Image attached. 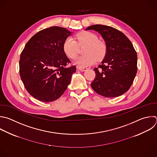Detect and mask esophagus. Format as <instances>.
I'll return each instance as SVG.
<instances>
[{
  "instance_id": "1",
  "label": "esophagus",
  "mask_w": 157,
  "mask_h": 157,
  "mask_svg": "<svg viewBox=\"0 0 157 157\" xmlns=\"http://www.w3.org/2000/svg\"><path fill=\"white\" fill-rule=\"evenodd\" d=\"M78 70H79V71H86V70H87V67H78Z\"/></svg>"
}]
</instances>
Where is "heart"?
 <instances>
[{
	"instance_id": "1",
	"label": "heart",
	"mask_w": 157,
	"mask_h": 157,
	"mask_svg": "<svg viewBox=\"0 0 157 157\" xmlns=\"http://www.w3.org/2000/svg\"><path fill=\"white\" fill-rule=\"evenodd\" d=\"M78 42L73 37L69 36L64 41L63 48L66 56L75 59L78 54L79 45H86L84 48V56L79 57L76 60V63L79 67L91 65L97 60H101L105 56L107 47L105 43L98 40L97 36L90 32L85 31L76 36Z\"/></svg>"
}]
</instances>
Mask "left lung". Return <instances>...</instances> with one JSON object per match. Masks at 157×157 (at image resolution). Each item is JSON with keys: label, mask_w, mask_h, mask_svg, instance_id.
Returning <instances> with one entry per match:
<instances>
[{"label": "left lung", "mask_w": 157, "mask_h": 157, "mask_svg": "<svg viewBox=\"0 0 157 157\" xmlns=\"http://www.w3.org/2000/svg\"><path fill=\"white\" fill-rule=\"evenodd\" d=\"M95 30L106 44L105 58L94 70L90 86L99 95L117 97L131 87L137 73V56L129 39L119 30L109 26L94 25L86 30Z\"/></svg>", "instance_id": "left-lung-1"}]
</instances>
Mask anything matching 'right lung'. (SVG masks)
Wrapping results in <instances>:
<instances>
[{
	"mask_svg": "<svg viewBox=\"0 0 157 157\" xmlns=\"http://www.w3.org/2000/svg\"><path fill=\"white\" fill-rule=\"evenodd\" d=\"M66 28L52 26L34 34L26 43L20 59V75L27 91L44 102L60 97L70 84L74 65L63 51L65 40L71 35Z\"/></svg>",
	"mask_w": 157,
	"mask_h": 157,
	"instance_id": "right-lung-1",
	"label": "right lung"
}]
</instances>
